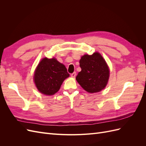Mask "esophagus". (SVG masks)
Listing matches in <instances>:
<instances>
[{
	"mask_svg": "<svg viewBox=\"0 0 146 146\" xmlns=\"http://www.w3.org/2000/svg\"><path fill=\"white\" fill-rule=\"evenodd\" d=\"M76 72H74L72 74H71V77H73V78L76 77Z\"/></svg>",
	"mask_w": 146,
	"mask_h": 146,
	"instance_id": "34e87169",
	"label": "esophagus"
}]
</instances>
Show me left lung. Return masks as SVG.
I'll use <instances>...</instances> for the list:
<instances>
[{"mask_svg": "<svg viewBox=\"0 0 146 146\" xmlns=\"http://www.w3.org/2000/svg\"><path fill=\"white\" fill-rule=\"evenodd\" d=\"M80 66L82 70L78 72L76 80L84 90L94 93L104 89L108 81L110 70L105 60L99 52L82 56Z\"/></svg>", "mask_w": 146, "mask_h": 146, "instance_id": "8db88e82", "label": "left lung"}]
</instances>
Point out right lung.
Listing matches in <instances>:
<instances>
[{
    "instance_id": "add662e5",
    "label": "right lung",
    "mask_w": 146,
    "mask_h": 146,
    "mask_svg": "<svg viewBox=\"0 0 146 146\" xmlns=\"http://www.w3.org/2000/svg\"><path fill=\"white\" fill-rule=\"evenodd\" d=\"M69 77L65 66L55 58H44L39 63L34 74L37 89L45 95H54L58 91L66 78Z\"/></svg>"
}]
</instances>
